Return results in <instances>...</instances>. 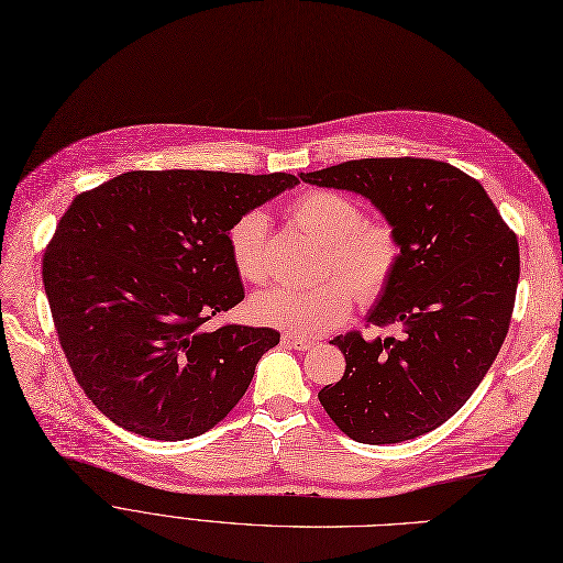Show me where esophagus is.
<instances>
[{"instance_id": "1", "label": "esophagus", "mask_w": 563, "mask_h": 563, "mask_svg": "<svg viewBox=\"0 0 563 563\" xmlns=\"http://www.w3.org/2000/svg\"><path fill=\"white\" fill-rule=\"evenodd\" d=\"M282 343H286L288 347H296V351H311V347L316 345V341L298 336V334H284Z\"/></svg>"}]
</instances>
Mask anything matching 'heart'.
Wrapping results in <instances>:
<instances>
[{
	"instance_id": "heart-1",
	"label": "heart",
	"mask_w": 563,
	"mask_h": 563,
	"mask_svg": "<svg viewBox=\"0 0 563 563\" xmlns=\"http://www.w3.org/2000/svg\"><path fill=\"white\" fill-rule=\"evenodd\" d=\"M290 218L300 229L325 245V267L342 279H325L313 286L277 284L252 298V313L265 325L296 334H323L339 325L353 307V292L376 298L391 282L400 258L398 235L387 222H362L360 206L330 190H311L290 206ZM267 218L254 210L238 218L227 245L235 273L245 282L265 279Z\"/></svg>"
}]
</instances>
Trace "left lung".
<instances>
[{
  "instance_id": "left-lung-1",
  "label": "left lung",
  "mask_w": 563,
  "mask_h": 563,
  "mask_svg": "<svg viewBox=\"0 0 563 563\" xmlns=\"http://www.w3.org/2000/svg\"><path fill=\"white\" fill-rule=\"evenodd\" d=\"M300 178L368 199L400 245L396 273L366 320L396 323L404 334L336 336L345 373L318 391L320 406L364 444L433 431L465 406L506 339L518 238L478 180L438 159L366 157Z\"/></svg>"
}]
</instances>
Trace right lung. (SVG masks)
I'll return each instance as SVG.
<instances>
[{
  "mask_svg": "<svg viewBox=\"0 0 563 563\" xmlns=\"http://www.w3.org/2000/svg\"><path fill=\"white\" fill-rule=\"evenodd\" d=\"M298 183L292 174L128 172L73 199L45 250L43 284L73 376L104 417L176 442L233 410L279 332L203 330L245 298L227 233Z\"/></svg>",
  "mask_w": 563,
  "mask_h": 563,
  "instance_id": "obj_1",
  "label": "right lung"
}]
</instances>
